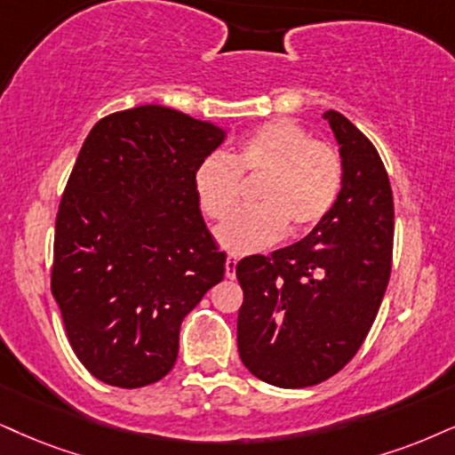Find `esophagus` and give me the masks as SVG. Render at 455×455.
<instances>
[{
	"instance_id": "esophagus-1",
	"label": "esophagus",
	"mask_w": 455,
	"mask_h": 455,
	"mask_svg": "<svg viewBox=\"0 0 455 455\" xmlns=\"http://www.w3.org/2000/svg\"><path fill=\"white\" fill-rule=\"evenodd\" d=\"M236 266H238V257L229 255L228 259H226V276H228V278L236 276Z\"/></svg>"
}]
</instances>
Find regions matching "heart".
Wrapping results in <instances>:
<instances>
[{
  "instance_id": "1",
  "label": "heart",
  "mask_w": 455,
  "mask_h": 455,
  "mask_svg": "<svg viewBox=\"0 0 455 455\" xmlns=\"http://www.w3.org/2000/svg\"><path fill=\"white\" fill-rule=\"evenodd\" d=\"M243 179H261L255 209L240 211L217 228L228 253L249 255L287 236L299 238L321 226L344 188V160L333 145L316 141L287 117L263 122L240 139L232 160L212 154L194 172L202 212L221 221L240 204Z\"/></svg>"
}]
</instances>
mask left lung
<instances>
[{
    "mask_svg": "<svg viewBox=\"0 0 455 455\" xmlns=\"http://www.w3.org/2000/svg\"><path fill=\"white\" fill-rule=\"evenodd\" d=\"M333 128L344 160L335 209L299 243L249 255L236 278L240 361L261 382L306 388L355 358L382 306L392 267L395 202L378 149L338 111Z\"/></svg>",
    "mask_w": 455,
    "mask_h": 455,
    "instance_id": "left-lung-1",
    "label": "left lung"
}]
</instances>
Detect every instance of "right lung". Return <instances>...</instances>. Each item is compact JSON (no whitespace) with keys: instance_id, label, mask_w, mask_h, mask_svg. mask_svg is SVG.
I'll return each mask as SVG.
<instances>
[{"instance_id":"right-lung-1","label":"right lung","mask_w":455,"mask_h":455,"mask_svg":"<svg viewBox=\"0 0 455 455\" xmlns=\"http://www.w3.org/2000/svg\"><path fill=\"white\" fill-rule=\"evenodd\" d=\"M221 128L160 105L100 117L56 212L50 289L88 373L143 388L171 371L183 318L226 274L194 189Z\"/></svg>"}]
</instances>
